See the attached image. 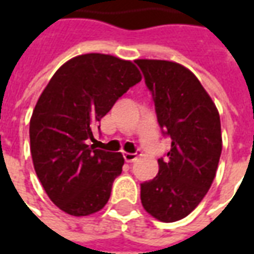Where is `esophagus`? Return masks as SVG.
<instances>
[{"label": "esophagus", "instance_id": "esophagus-1", "mask_svg": "<svg viewBox=\"0 0 254 254\" xmlns=\"http://www.w3.org/2000/svg\"><path fill=\"white\" fill-rule=\"evenodd\" d=\"M137 158H138L137 152H134V154L125 152V154H124V159H125V162H127V163H132V162H134Z\"/></svg>", "mask_w": 254, "mask_h": 254}]
</instances>
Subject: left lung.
I'll return each mask as SVG.
<instances>
[{"mask_svg": "<svg viewBox=\"0 0 254 254\" xmlns=\"http://www.w3.org/2000/svg\"><path fill=\"white\" fill-rule=\"evenodd\" d=\"M152 95L162 133L171 138L159 173L143 182L141 204L160 222L184 219L211 188L222 154L218 109L198 78L180 64L136 60Z\"/></svg>", "mask_w": 254, "mask_h": 254, "instance_id": "8db88e82", "label": "left lung"}]
</instances>
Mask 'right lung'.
Returning <instances> with one entry per match:
<instances>
[{"label":"right lung","mask_w":254,"mask_h":254,"mask_svg":"<svg viewBox=\"0 0 254 254\" xmlns=\"http://www.w3.org/2000/svg\"><path fill=\"white\" fill-rule=\"evenodd\" d=\"M140 80L130 61L91 53L64 64L43 89L30 121L31 155L42 187L64 212L87 216L109 201L124 158L87 143Z\"/></svg>","instance_id":"add662e5"}]
</instances>
